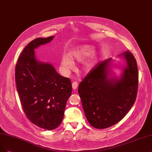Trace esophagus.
Wrapping results in <instances>:
<instances>
[{
  "label": "esophagus",
  "mask_w": 152,
  "mask_h": 152,
  "mask_svg": "<svg viewBox=\"0 0 152 152\" xmlns=\"http://www.w3.org/2000/svg\"><path fill=\"white\" fill-rule=\"evenodd\" d=\"M78 83L77 82H73L72 83V88H73V89L75 90L76 88H77V87H78Z\"/></svg>",
  "instance_id": "esophagus-1"
}]
</instances>
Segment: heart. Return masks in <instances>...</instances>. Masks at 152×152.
<instances>
[{
	"label": "heart",
	"mask_w": 152,
	"mask_h": 152,
	"mask_svg": "<svg viewBox=\"0 0 152 152\" xmlns=\"http://www.w3.org/2000/svg\"><path fill=\"white\" fill-rule=\"evenodd\" d=\"M94 51V47L89 45H86L81 48L72 51L70 53V56L64 54L61 58V69L66 72L74 67V61L72 59L77 61H82L86 57L90 56ZM93 65V60H88L84 64V70L88 71L91 70Z\"/></svg>",
	"instance_id": "1"
}]
</instances>
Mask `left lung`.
<instances>
[{"mask_svg": "<svg viewBox=\"0 0 152 152\" xmlns=\"http://www.w3.org/2000/svg\"><path fill=\"white\" fill-rule=\"evenodd\" d=\"M119 56L126 61L121 77L109 78L111 58L94 66L79 83L78 92L86 116L92 126L107 128L126 115L137 96L138 72L133 55L127 51Z\"/></svg>", "mask_w": 152, "mask_h": 152, "instance_id": "8db88e82", "label": "left lung"}]
</instances>
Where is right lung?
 <instances>
[{
	"mask_svg": "<svg viewBox=\"0 0 152 152\" xmlns=\"http://www.w3.org/2000/svg\"><path fill=\"white\" fill-rule=\"evenodd\" d=\"M54 36L33 40L20 55L15 78L23 111L36 126L52 130L61 124L66 101L72 94V83L48 63L35 58L34 49L48 43Z\"/></svg>",
	"mask_w": 152,
	"mask_h": 152,
	"instance_id": "right-lung-1",
	"label": "right lung"
}]
</instances>
